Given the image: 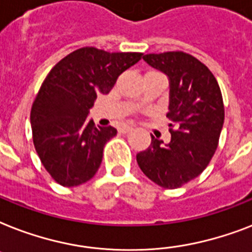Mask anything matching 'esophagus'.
Masks as SVG:
<instances>
[{"label": "esophagus", "instance_id": "esophagus-1", "mask_svg": "<svg viewBox=\"0 0 252 252\" xmlns=\"http://www.w3.org/2000/svg\"><path fill=\"white\" fill-rule=\"evenodd\" d=\"M132 130H133L132 126H124L120 128V132L122 133H128V132H132Z\"/></svg>", "mask_w": 252, "mask_h": 252}]
</instances>
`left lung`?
<instances>
[{
    "label": "left lung",
    "instance_id": "8db88e82",
    "mask_svg": "<svg viewBox=\"0 0 252 252\" xmlns=\"http://www.w3.org/2000/svg\"><path fill=\"white\" fill-rule=\"evenodd\" d=\"M144 61L168 77L171 141L151 134L137 154L141 171L164 189H177L203 172L218 149L224 124L220 87L212 72L183 52L146 54Z\"/></svg>",
    "mask_w": 252,
    "mask_h": 252
}]
</instances>
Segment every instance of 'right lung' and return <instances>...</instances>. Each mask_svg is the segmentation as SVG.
I'll return each mask as SVG.
<instances>
[{
  "mask_svg": "<svg viewBox=\"0 0 252 252\" xmlns=\"http://www.w3.org/2000/svg\"><path fill=\"white\" fill-rule=\"evenodd\" d=\"M142 53L77 49L48 73L31 110L34 149L45 169L62 186L87 183L102 163L114 126H95L88 119L98 94H107L120 73Z\"/></svg>",
  "mask_w": 252,
  "mask_h": 252,
  "instance_id": "obj_1",
  "label": "right lung"
}]
</instances>
